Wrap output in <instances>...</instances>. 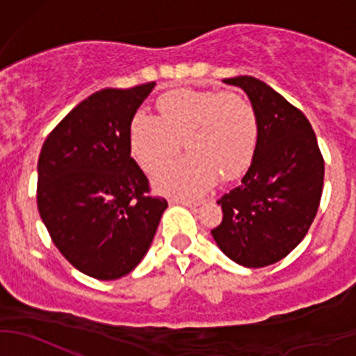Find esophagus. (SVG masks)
<instances>
[{
	"label": "esophagus",
	"mask_w": 356,
	"mask_h": 356,
	"mask_svg": "<svg viewBox=\"0 0 356 356\" xmlns=\"http://www.w3.org/2000/svg\"><path fill=\"white\" fill-rule=\"evenodd\" d=\"M168 203H170V204H182V207H188V208H191V210H195V208L200 207V201H189V200H181V198H170Z\"/></svg>",
	"instance_id": "34e87169"
}]
</instances>
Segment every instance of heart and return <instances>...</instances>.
<instances>
[{
	"mask_svg": "<svg viewBox=\"0 0 356 356\" xmlns=\"http://www.w3.org/2000/svg\"><path fill=\"white\" fill-rule=\"evenodd\" d=\"M158 117L138 111L129 127L131 153L148 174L163 168L181 152L189 155L155 177L156 189L167 195L196 196L222 174H245L258 143V118L253 105L236 92L177 89L156 102Z\"/></svg>",
	"mask_w": 356,
	"mask_h": 356,
	"instance_id": "obj_1",
	"label": "heart"
}]
</instances>
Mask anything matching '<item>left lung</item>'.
<instances>
[{
    "label": "left lung",
    "instance_id": "left-lung-1",
    "mask_svg": "<svg viewBox=\"0 0 356 356\" xmlns=\"http://www.w3.org/2000/svg\"><path fill=\"white\" fill-rule=\"evenodd\" d=\"M258 118V143L238 188L217 201L222 224L211 231L225 257L260 268L288 257L307 236L324 188V158L308 118L264 81L239 75Z\"/></svg>",
    "mask_w": 356,
    "mask_h": 356
}]
</instances>
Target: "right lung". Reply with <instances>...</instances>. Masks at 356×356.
<instances>
[{
  "instance_id": "obj_1",
  "label": "right lung",
  "mask_w": 356,
  "mask_h": 356,
  "mask_svg": "<svg viewBox=\"0 0 356 356\" xmlns=\"http://www.w3.org/2000/svg\"><path fill=\"white\" fill-rule=\"evenodd\" d=\"M153 88L95 92L53 129L39 155V215L60 253L99 281L138 267L167 208L148 196L129 145L132 117Z\"/></svg>"
}]
</instances>
